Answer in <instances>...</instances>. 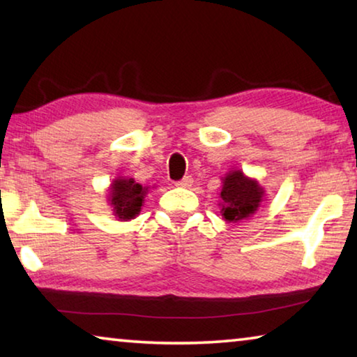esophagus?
Wrapping results in <instances>:
<instances>
[{
    "label": "esophagus",
    "instance_id": "esophagus-1",
    "mask_svg": "<svg viewBox=\"0 0 357 357\" xmlns=\"http://www.w3.org/2000/svg\"><path fill=\"white\" fill-rule=\"evenodd\" d=\"M192 184H193L192 176H184L183 179L179 181V183H176V185L183 187V189H189V187H192Z\"/></svg>",
    "mask_w": 357,
    "mask_h": 357
}]
</instances>
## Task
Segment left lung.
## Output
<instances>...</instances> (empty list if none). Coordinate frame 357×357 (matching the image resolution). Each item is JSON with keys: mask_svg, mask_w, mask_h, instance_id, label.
I'll use <instances>...</instances> for the list:
<instances>
[{"mask_svg": "<svg viewBox=\"0 0 357 357\" xmlns=\"http://www.w3.org/2000/svg\"><path fill=\"white\" fill-rule=\"evenodd\" d=\"M266 190L255 178H249L241 170L228 172L222 178L220 214L228 223L245 220L257 213L264 200Z\"/></svg>", "mask_w": 357, "mask_h": 357, "instance_id": "left-lung-1", "label": "left lung"}]
</instances>
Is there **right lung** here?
<instances>
[{"mask_svg": "<svg viewBox=\"0 0 357 357\" xmlns=\"http://www.w3.org/2000/svg\"><path fill=\"white\" fill-rule=\"evenodd\" d=\"M148 190V185L143 187L135 183L134 178L119 176L113 179L107 195L108 204L113 208V215L121 222L135 219L140 214Z\"/></svg>", "mask_w": 357, "mask_h": 357, "instance_id": "obj_1", "label": "right lung"}]
</instances>
